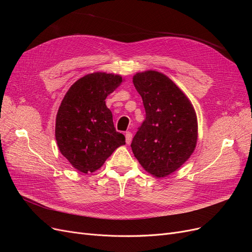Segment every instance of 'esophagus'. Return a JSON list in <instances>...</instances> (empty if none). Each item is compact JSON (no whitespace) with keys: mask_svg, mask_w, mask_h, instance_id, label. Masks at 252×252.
<instances>
[{"mask_svg":"<svg viewBox=\"0 0 252 252\" xmlns=\"http://www.w3.org/2000/svg\"><path fill=\"white\" fill-rule=\"evenodd\" d=\"M125 138H126V143H127V144H130V142H131V140H132V133L127 131V132L125 133Z\"/></svg>","mask_w":252,"mask_h":252,"instance_id":"esophagus-1","label":"esophagus"}]
</instances>
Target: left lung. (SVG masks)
<instances>
[{
    "instance_id": "1",
    "label": "left lung",
    "mask_w": 252,
    "mask_h": 252,
    "mask_svg": "<svg viewBox=\"0 0 252 252\" xmlns=\"http://www.w3.org/2000/svg\"><path fill=\"white\" fill-rule=\"evenodd\" d=\"M132 82L146 111L132 140V152L148 173L165 178L193 154L197 142L195 110L186 94L162 72H136Z\"/></svg>"
}]
</instances>
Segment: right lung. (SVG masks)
Returning <instances> with one entry per match:
<instances>
[{
  "label": "right lung",
  "instance_id": "right-lung-1",
  "mask_svg": "<svg viewBox=\"0 0 252 252\" xmlns=\"http://www.w3.org/2000/svg\"><path fill=\"white\" fill-rule=\"evenodd\" d=\"M122 82L120 74H86L72 84L60 105L56 118L58 147L80 172L100 169L114 150L125 145V136L114 128L105 102Z\"/></svg>",
  "mask_w": 252,
  "mask_h": 252
}]
</instances>
